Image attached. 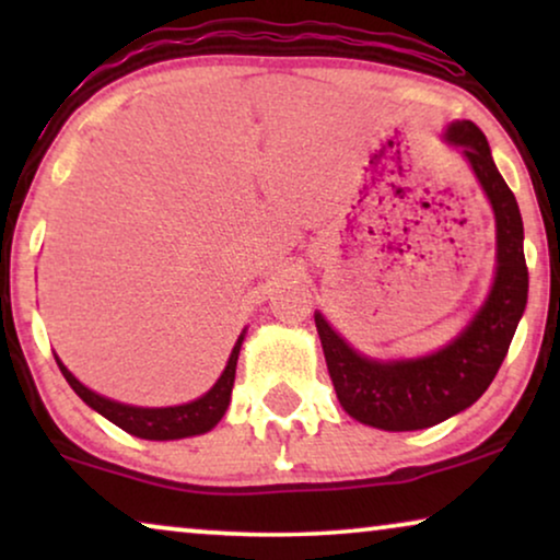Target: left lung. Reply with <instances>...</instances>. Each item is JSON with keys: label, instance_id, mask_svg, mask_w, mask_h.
<instances>
[{"label": "left lung", "instance_id": "obj_1", "mask_svg": "<svg viewBox=\"0 0 560 560\" xmlns=\"http://www.w3.org/2000/svg\"><path fill=\"white\" fill-rule=\"evenodd\" d=\"M443 140L462 150L494 211L497 267L481 308L446 347L416 359L366 357L349 347L320 313L313 316L341 408L380 431H420L471 408L508 357L527 303L523 217L485 132L462 119L451 121Z\"/></svg>", "mask_w": 560, "mask_h": 560}]
</instances>
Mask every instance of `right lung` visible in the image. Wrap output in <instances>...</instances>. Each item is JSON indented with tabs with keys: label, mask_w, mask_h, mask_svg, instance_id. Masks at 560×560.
Returning <instances> with one entry per match:
<instances>
[{
	"label": "right lung",
	"mask_w": 560,
	"mask_h": 560,
	"mask_svg": "<svg viewBox=\"0 0 560 560\" xmlns=\"http://www.w3.org/2000/svg\"><path fill=\"white\" fill-rule=\"evenodd\" d=\"M244 334H247V328H244L240 339H236L224 372H221V377L217 380V385H213L206 395L198 397V400L171 405V408H137V405L109 400V397L94 393V389H89L83 382L75 380L58 357L56 362L60 366V372H63L68 385L73 387V393L79 395L91 410H96L98 416H104L106 420H112L114 425H119L121 431L148 441H178V439H190V435L209 433L211 428L224 418L229 400H232L236 359H240Z\"/></svg>",
	"instance_id": "right-lung-1"
}]
</instances>
